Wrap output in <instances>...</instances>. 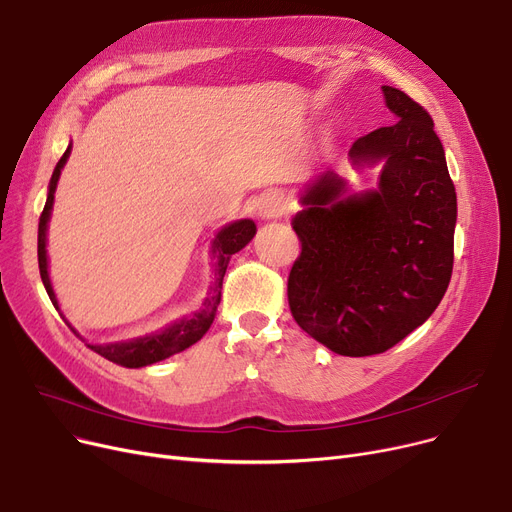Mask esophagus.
<instances>
[{
  "instance_id": "obj_1",
  "label": "esophagus",
  "mask_w": 512,
  "mask_h": 512,
  "mask_svg": "<svg viewBox=\"0 0 512 512\" xmlns=\"http://www.w3.org/2000/svg\"><path fill=\"white\" fill-rule=\"evenodd\" d=\"M288 211V201L282 193L265 195L259 203V215L263 220H278Z\"/></svg>"
}]
</instances>
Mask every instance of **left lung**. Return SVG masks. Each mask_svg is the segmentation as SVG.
I'll return each mask as SVG.
<instances>
[{
	"label": "left lung",
	"mask_w": 512,
	"mask_h": 512,
	"mask_svg": "<svg viewBox=\"0 0 512 512\" xmlns=\"http://www.w3.org/2000/svg\"><path fill=\"white\" fill-rule=\"evenodd\" d=\"M396 124L357 139L355 168L384 161L375 191L346 193L317 176L292 218L301 255L288 276L297 324L344 357L386 353L436 311L452 276L456 193L434 120L407 93L382 87Z\"/></svg>",
	"instance_id": "1"
}]
</instances>
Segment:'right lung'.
<instances>
[{
    "mask_svg": "<svg viewBox=\"0 0 512 512\" xmlns=\"http://www.w3.org/2000/svg\"><path fill=\"white\" fill-rule=\"evenodd\" d=\"M68 157H70V147L60 157L56 170H53V174H51L47 201H45L43 213L39 218V242H37L41 280H43V286H45L49 299H51V303L56 309H60V307H58V299H56V294H53V288H51V282H49L47 249L45 247H47V222H49V215H51V209H53V195H56L58 180H60L62 168L66 166ZM255 232H257V228H255L253 220H238V222H232V224L224 226L218 232V236H215L213 245H211L213 284L209 288V294H207V299L203 303V309H199L191 317H182V319L174 321L172 326L164 328L161 332L149 334V336H141V338H134V340H128V342L87 344V346L91 348V351H95L97 355L105 357L107 361H112V363L122 365V367H130V369L164 361V359L184 351V348L193 346L197 340L203 338V334L213 324L215 311H218V305H220V299H222V282H224V274H226V267L230 263V257L234 253H238L240 249H245L251 242V238L255 236Z\"/></svg>",
    "mask_w": 512,
    "mask_h": 512,
    "instance_id": "obj_1",
    "label": "right lung"
}]
</instances>
